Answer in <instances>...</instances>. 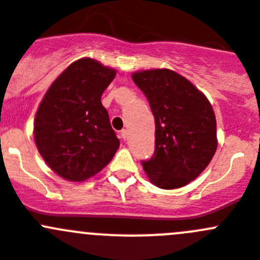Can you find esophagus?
<instances>
[{
    "label": "esophagus",
    "instance_id": "obj_1",
    "mask_svg": "<svg viewBox=\"0 0 260 260\" xmlns=\"http://www.w3.org/2000/svg\"><path fill=\"white\" fill-rule=\"evenodd\" d=\"M127 136H128V131L127 129H123L122 132H120V137H122L123 140H125V138H127Z\"/></svg>",
    "mask_w": 260,
    "mask_h": 260
}]
</instances>
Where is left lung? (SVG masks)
Segmentation results:
<instances>
[{
    "mask_svg": "<svg viewBox=\"0 0 260 260\" xmlns=\"http://www.w3.org/2000/svg\"><path fill=\"white\" fill-rule=\"evenodd\" d=\"M132 79L149 100L155 118V152L142 167L164 190L198 178L217 151V120L207 96L171 69L140 70Z\"/></svg>",
    "mask_w": 260,
    "mask_h": 260,
    "instance_id": "obj_1",
    "label": "left lung"
}]
</instances>
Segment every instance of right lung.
I'll return each mask as SVG.
<instances>
[{"instance_id":"1","label":"right lung","mask_w":260,"mask_h":260,"mask_svg":"<svg viewBox=\"0 0 260 260\" xmlns=\"http://www.w3.org/2000/svg\"><path fill=\"white\" fill-rule=\"evenodd\" d=\"M116 70L91 57L72 62L41 101L35 118V142L57 176L83 182L113 159L119 140L101 96Z\"/></svg>"}]
</instances>
